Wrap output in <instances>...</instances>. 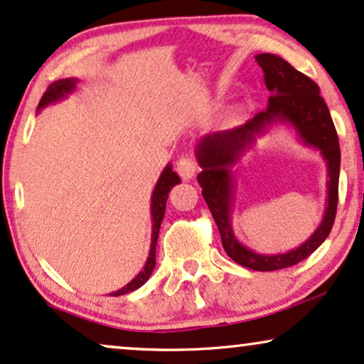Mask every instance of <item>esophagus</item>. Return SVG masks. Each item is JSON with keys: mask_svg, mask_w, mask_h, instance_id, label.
Returning a JSON list of instances; mask_svg holds the SVG:
<instances>
[{"mask_svg": "<svg viewBox=\"0 0 364 364\" xmlns=\"http://www.w3.org/2000/svg\"><path fill=\"white\" fill-rule=\"evenodd\" d=\"M177 172H178V176L183 178V181H192V178L196 177V172H197V166H196V162H193V159L182 157L181 161L177 162Z\"/></svg>", "mask_w": 364, "mask_h": 364, "instance_id": "34e87169", "label": "esophagus"}]
</instances>
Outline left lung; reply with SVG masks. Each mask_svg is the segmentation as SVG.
I'll return each instance as SVG.
<instances>
[{"label":"left lung","mask_w":364,"mask_h":364,"mask_svg":"<svg viewBox=\"0 0 364 364\" xmlns=\"http://www.w3.org/2000/svg\"><path fill=\"white\" fill-rule=\"evenodd\" d=\"M255 59L265 73V84L272 92L268 106L240 127L205 134L198 139L196 157L202 172L197 181L202 186V196L217 223L227 255L250 270L273 272L305 260L330 235L336 217L341 154L335 124L325 99L320 96V87L280 56L262 53ZM275 125L290 127L304 145L321 152L327 164V205L321 225L301 246L283 254H258L243 246L231 227L235 166L252 148L256 139Z\"/></svg>","instance_id":"8db88e82"}]
</instances>
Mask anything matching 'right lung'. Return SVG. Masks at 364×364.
<instances>
[{
	"label": "right lung",
	"instance_id": "1",
	"mask_svg": "<svg viewBox=\"0 0 364 364\" xmlns=\"http://www.w3.org/2000/svg\"><path fill=\"white\" fill-rule=\"evenodd\" d=\"M77 82H79L77 77H66V79H59V81H54L51 86L48 87V91L44 92L41 102H39L38 106V112L43 111L44 107L51 106V104H56L59 101H63V99H66L69 94L76 91ZM177 183H181V177L173 172L172 164H167V166L164 167V171L161 172V176L157 178V183L156 187H154L152 197H151L152 235H151V252H149L146 265L142 267V270L139 272L126 287L119 288L117 291L109 293L111 296H121V295H126V293L137 290V288H141L144 283L151 278L154 268H156V245L159 238V230H161V225L164 220V213H166L168 192H171V188L173 186H177Z\"/></svg>",
	"mask_w": 364,
	"mask_h": 364
}]
</instances>
